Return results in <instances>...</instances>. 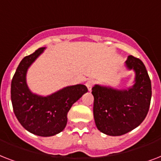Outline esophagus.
I'll return each mask as SVG.
<instances>
[{"label":"esophagus","instance_id":"obj_1","mask_svg":"<svg viewBox=\"0 0 161 161\" xmlns=\"http://www.w3.org/2000/svg\"><path fill=\"white\" fill-rule=\"evenodd\" d=\"M93 84H94V81H93V79H89V80L87 81L86 86H87L88 91H91V89H92V88H93Z\"/></svg>","mask_w":161,"mask_h":161}]
</instances>
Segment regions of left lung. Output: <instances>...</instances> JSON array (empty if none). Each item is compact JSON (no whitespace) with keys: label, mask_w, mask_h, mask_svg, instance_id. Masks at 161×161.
<instances>
[{"label":"left lung","mask_w":161,"mask_h":161,"mask_svg":"<svg viewBox=\"0 0 161 161\" xmlns=\"http://www.w3.org/2000/svg\"><path fill=\"white\" fill-rule=\"evenodd\" d=\"M128 69L135 72V84L131 88L118 90L95 85L93 95V117L101 132L119 136L138 127L146 117L151 100V82L140 59L129 56L125 62Z\"/></svg>","instance_id":"8db88e82"}]
</instances>
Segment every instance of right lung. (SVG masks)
<instances>
[{"label":"right lung","mask_w":161,"mask_h":161,"mask_svg":"<svg viewBox=\"0 0 161 161\" xmlns=\"http://www.w3.org/2000/svg\"><path fill=\"white\" fill-rule=\"evenodd\" d=\"M44 49H37L21 61L11 80V98L20 124L34 135L48 137L64 130L68 111L88 88L83 84L68 86L47 97L31 93L26 84V72Z\"/></svg>","instance_id":"add662e5"}]
</instances>
